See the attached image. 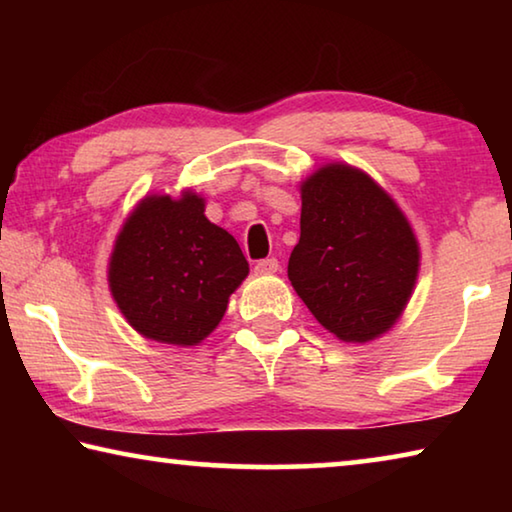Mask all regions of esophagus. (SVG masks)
<instances>
[{
    "instance_id": "34e87169",
    "label": "esophagus",
    "mask_w": 512,
    "mask_h": 512,
    "mask_svg": "<svg viewBox=\"0 0 512 512\" xmlns=\"http://www.w3.org/2000/svg\"><path fill=\"white\" fill-rule=\"evenodd\" d=\"M277 268H280V264H277V259H275V257L259 259V262L255 264V273H259V275H268V273H275Z\"/></svg>"
}]
</instances>
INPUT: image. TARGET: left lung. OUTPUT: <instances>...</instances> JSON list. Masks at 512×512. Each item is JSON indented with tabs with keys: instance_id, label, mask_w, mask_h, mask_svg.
<instances>
[{
	"instance_id": "obj_1",
	"label": "left lung",
	"mask_w": 512,
	"mask_h": 512,
	"mask_svg": "<svg viewBox=\"0 0 512 512\" xmlns=\"http://www.w3.org/2000/svg\"><path fill=\"white\" fill-rule=\"evenodd\" d=\"M300 198L293 289L336 339H377L402 316L418 280L420 248L409 221L368 173L341 162L311 173Z\"/></svg>"
}]
</instances>
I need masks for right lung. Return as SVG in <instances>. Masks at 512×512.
<instances>
[{
    "label": "right lung",
    "mask_w": 512,
    "mask_h": 512,
    "mask_svg": "<svg viewBox=\"0 0 512 512\" xmlns=\"http://www.w3.org/2000/svg\"><path fill=\"white\" fill-rule=\"evenodd\" d=\"M248 275L237 239L207 221L205 201L144 196L119 230L108 284L128 325L169 345H198Z\"/></svg>",
    "instance_id": "add662e5"
}]
</instances>
